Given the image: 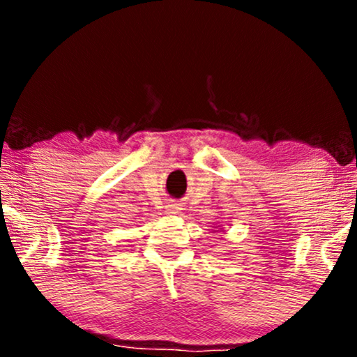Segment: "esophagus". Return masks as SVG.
I'll return each instance as SVG.
<instances>
[{
    "mask_svg": "<svg viewBox=\"0 0 357 357\" xmlns=\"http://www.w3.org/2000/svg\"><path fill=\"white\" fill-rule=\"evenodd\" d=\"M166 210L169 213H178L181 208H179L178 203H169V204H166Z\"/></svg>",
    "mask_w": 357,
    "mask_h": 357,
    "instance_id": "esophagus-1",
    "label": "esophagus"
}]
</instances>
